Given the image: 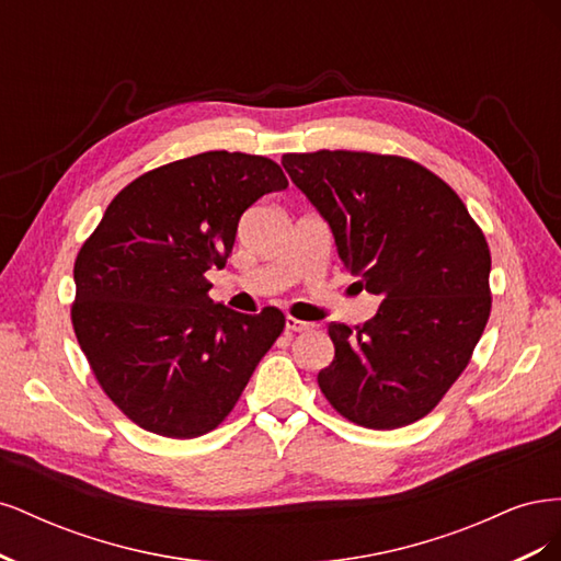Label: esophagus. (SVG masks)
<instances>
[{
    "mask_svg": "<svg viewBox=\"0 0 561 561\" xmlns=\"http://www.w3.org/2000/svg\"><path fill=\"white\" fill-rule=\"evenodd\" d=\"M311 328H313V322L299 320V318H293V316L285 318V330L290 332V334H295V332H307V330H311Z\"/></svg>",
    "mask_w": 561,
    "mask_h": 561,
    "instance_id": "obj_1",
    "label": "esophagus"
}]
</instances>
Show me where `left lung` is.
I'll return each instance as SVG.
<instances>
[{"label": "left lung", "instance_id": "8db88e82", "mask_svg": "<svg viewBox=\"0 0 561 561\" xmlns=\"http://www.w3.org/2000/svg\"><path fill=\"white\" fill-rule=\"evenodd\" d=\"M283 168L332 229L355 285L381 299L365 325L330 322L334 360L318 386L375 431L426 416L461 377L491 311V254L463 201L402 157L320 149Z\"/></svg>", "mask_w": 561, "mask_h": 561}]
</instances>
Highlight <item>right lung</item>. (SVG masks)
I'll use <instances>...</instances> for the list:
<instances>
[{"instance_id": "1", "label": "right lung", "mask_w": 561, "mask_h": 561, "mask_svg": "<svg viewBox=\"0 0 561 561\" xmlns=\"http://www.w3.org/2000/svg\"><path fill=\"white\" fill-rule=\"evenodd\" d=\"M287 180L241 151L154 168L114 196L75 262L72 325L98 383L140 428L190 439L222 423L285 328L276 307L208 297L241 215Z\"/></svg>"}]
</instances>
